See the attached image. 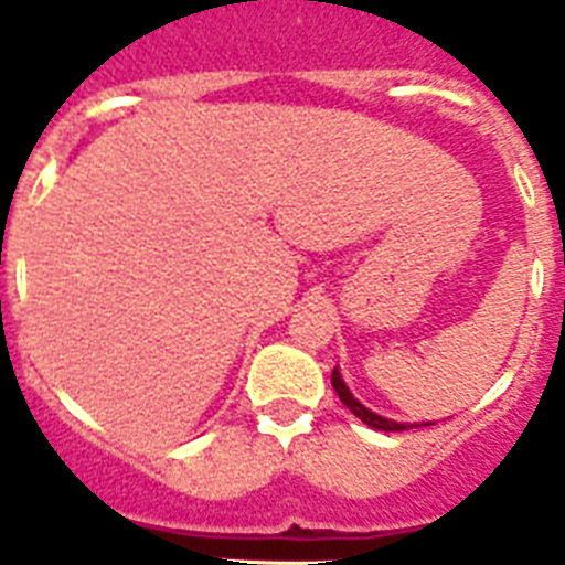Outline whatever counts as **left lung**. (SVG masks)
I'll return each instance as SVG.
<instances>
[{
	"instance_id": "left-lung-1",
	"label": "left lung",
	"mask_w": 565,
	"mask_h": 565,
	"mask_svg": "<svg viewBox=\"0 0 565 565\" xmlns=\"http://www.w3.org/2000/svg\"><path fill=\"white\" fill-rule=\"evenodd\" d=\"M331 384H333V391H337V396L342 398L344 407H348V411H351L356 418H362V422L367 424V427H373V430L398 433V430H407V427H418V424H398V422H391V418H384V416H379V413L367 411V407H364V404L359 402V398H353V393L348 391V384H344L342 373H339L337 367H333V373H331Z\"/></svg>"
}]
</instances>
